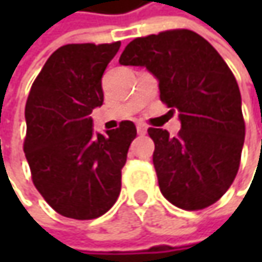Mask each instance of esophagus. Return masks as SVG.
Listing matches in <instances>:
<instances>
[{"mask_svg": "<svg viewBox=\"0 0 262 262\" xmlns=\"http://www.w3.org/2000/svg\"><path fill=\"white\" fill-rule=\"evenodd\" d=\"M137 131H138V134L144 136L147 133V125L146 124H143V122H138V124H137Z\"/></svg>", "mask_w": 262, "mask_h": 262, "instance_id": "1", "label": "esophagus"}]
</instances>
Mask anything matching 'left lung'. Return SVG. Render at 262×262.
Instances as JSON below:
<instances>
[{
	"mask_svg": "<svg viewBox=\"0 0 262 262\" xmlns=\"http://www.w3.org/2000/svg\"><path fill=\"white\" fill-rule=\"evenodd\" d=\"M119 64L146 67L159 81L160 100L181 121L178 137L148 128L160 192L184 210L214 204L236 176L245 140L230 68L204 37L186 29L137 37Z\"/></svg>",
	"mask_w": 262,
	"mask_h": 262,
	"instance_id": "8db88e82",
	"label": "left lung"
}]
</instances>
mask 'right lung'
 Instances as JSON below:
<instances>
[{
    "label": "right lung",
    "mask_w": 262,
    "mask_h": 262,
    "mask_svg": "<svg viewBox=\"0 0 262 262\" xmlns=\"http://www.w3.org/2000/svg\"><path fill=\"white\" fill-rule=\"evenodd\" d=\"M114 43H71L48 58L26 102L25 153L36 189L56 213L77 220L105 214L121 192L136 125L93 131L103 103L102 76L119 51Z\"/></svg>",
    "instance_id": "right-lung-1"
}]
</instances>
